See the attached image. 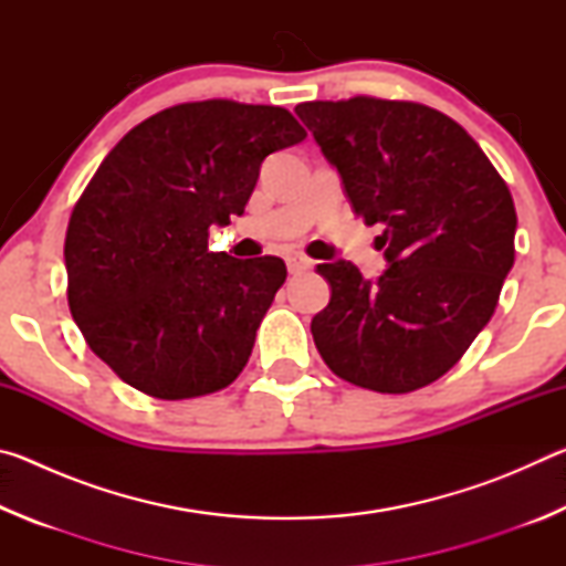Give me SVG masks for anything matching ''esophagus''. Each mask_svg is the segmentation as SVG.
<instances>
[{"label":"esophagus","mask_w":566,"mask_h":566,"mask_svg":"<svg viewBox=\"0 0 566 566\" xmlns=\"http://www.w3.org/2000/svg\"><path fill=\"white\" fill-rule=\"evenodd\" d=\"M286 266H290L292 274H302V272H310L312 266H314V262L306 254L292 252V254H286Z\"/></svg>","instance_id":"esophagus-1"}]
</instances>
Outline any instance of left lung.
<instances>
[{
  "label": "left lung",
  "instance_id": "left-lung-1",
  "mask_svg": "<svg viewBox=\"0 0 566 566\" xmlns=\"http://www.w3.org/2000/svg\"><path fill=\"white\" fill-rule=\"evenodd\" d=\"M337 167L354 214L385 227L387 272L319 264L332 300L312 337L334 375L407 395L462 359L492 319L514 264L510 187L447 114L417 102L352 97L294 109Z\"/></svg>",
  "mask_w": 566,
  "mask_h": 566
}]
</instances>
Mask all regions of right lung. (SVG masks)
Returning a JSON list of instances; mask_svg holds the SVG:
<instances>
[{"label": "right lung", "mask_w": 566, "mask_h": 566, "mask_svg": "<svg viewBox=\"0 0 566 566\" xmlns=\"http://www.w3.org/2000/svg\"><path fill=\"white\" fill-rule=\"evenodd\" d=\"M304 137L282 107L207 99L157 112L104 157L66 227V300L122 381L175 401L239 377L286 266L209 252V227L242 214L264 157Z\"/></svg>", "instance_id": "right-lung-1"}]
</instances>
